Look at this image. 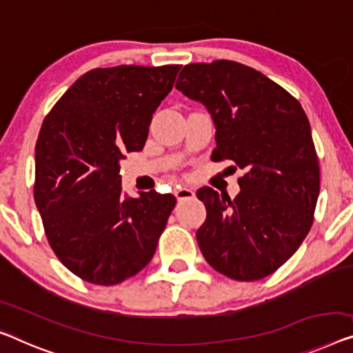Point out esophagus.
Here are the masks:
<instances>
[{
	"label": "esophagus",
	"instance_id": "1",
	"mask_svg": "<svg viewBox=\"0 0 353 353\" xmlns=\"http://www.w3.org/2000/svg\"><path fill=\"white\" fill-rule=\"evenodd\" d=\"M174 194L177 201H185V199H192L194 196V192L192 188H177V190H174Z\"/></svg>",
	"mask_w": 353,
	"mask_h": 353
}]
</instances>
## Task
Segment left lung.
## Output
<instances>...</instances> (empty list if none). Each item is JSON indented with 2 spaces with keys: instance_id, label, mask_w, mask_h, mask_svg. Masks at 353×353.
<instances>
[{
  "instance_id": "1",
  "label": "left lung",
  "mask_w": 353,
  "mask_h": 353,
  "mask_svg": "<svg viewBox=\"0 0 353 353\" xmlns=\"http://www.w3.org/2000/svg\"><path fill=\"white\" fill-rule=\"evenodd\" d=\"M176 88L212 115V160L245 170L234 199L198 190L208 210L196 231L199 249L220 274L260 281L290 259L312 227L320 168L309 120L285 88L238 61L183 66Z\"/></svg>"
}]
</instances>
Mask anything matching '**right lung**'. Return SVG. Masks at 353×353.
<instances>
[{"label": "right lung", "instance_id": "obj_1", "mask_svg": "<svg viewBox=\"0 0 353 353\" xmlns=\"http://www.w3.org/2000/svg\"><path fill=\"white\" fill-rule=\"evenodd\" d=\"M181 68H97L79 77L42 122L34 203L57 259L82 281L117 285L155 254L174 194L123 198L119 163L126 152L143 150L152 114Z\"/></svg>", "mask_w": 353, "mask_h": 353}]
</instances>
